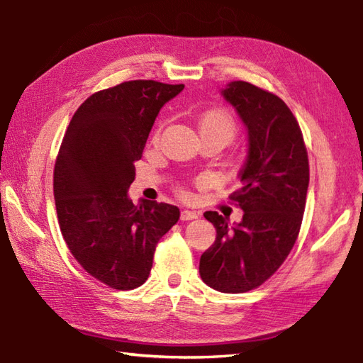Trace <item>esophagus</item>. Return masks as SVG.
Here are the masks:
<instances>
[{
    "label": "esophagus",
    "mask_w": 363,
    "mask_h": 363,
    "mask_svg": "<svg viewBox=\"0 0 363 363\" xmlns=\"http://www.w3.org/2000/svg\"><path fill=\"white\" fill-rule=\"evenodd\" d=\"M195 218H198V213H196L195 211L184 209V211L181 212V220H182V221H189V220H195Z\"/></svg>",
    "instance_id": "1"
}]
</instances>
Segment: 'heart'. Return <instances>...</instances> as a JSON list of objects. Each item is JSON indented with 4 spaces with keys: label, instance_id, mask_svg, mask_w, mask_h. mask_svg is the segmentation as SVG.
I'll return each instance as SVG.
<instances>
[{
    "label": "heart",
    "instance_id": "heart-1",
    "mask_svg": "<svg viewBox=\"0 0 363 363\" xmlns=\"http://www.w3.org/2000/svg\"><path fill=\"white\" fill-rule=\"evenodd\" d=\"M199 133L201 134H215L220 135L226 143L230 142L235 135V123L229 117L226 112L221 111H211L204 113L201 120H199ZM159 133L156 134V140Z\"/></svg>",
    "mask_w": 363,
    "mask_h": 363
}]
</instances>
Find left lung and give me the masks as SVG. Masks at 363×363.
Returning <instances> with one entry per match:
<instances>
[{
    "instance_id": "left-lung-1",
    "label": "left lung",
    "mask_w": 363,
    "mask_h": 363,
    "mask_svg": "<svg viewBox=\"0 0 363 363\" xmlns=\"http://www.w3.org/2000/svg\"><path fill=\"white\" fill-rule=\"evenodd\" d=\"M221 96L248 133V154L238 173L242 189L230 196L243 217L230 225L218 212L204 213L217 237L199 259V274L215 290L245 293L264 284L296 242L309 159L298 121L281 98L245 81L229 82Z\"/></svg>"
}]
</instances>
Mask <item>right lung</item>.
<instances>
[{
	"instance_id": "1",
	"label": "right lung",
	"mask_w": 363,
	"mask_h": 363,
	"mask_svg": "<svg viewBox=\"0 0 363 363\" xmlns=\"http://www.w3.org/2000/svg\"><path fill=\"white\" fill-rule=\"evenodd\" d=\"M184 84L129 81L101 90L74 112L54 167L60 233L89 274L117 290L148 279L159 240L179 209L128 190L160 109Z\"/></svg>"
}]
</instances>
